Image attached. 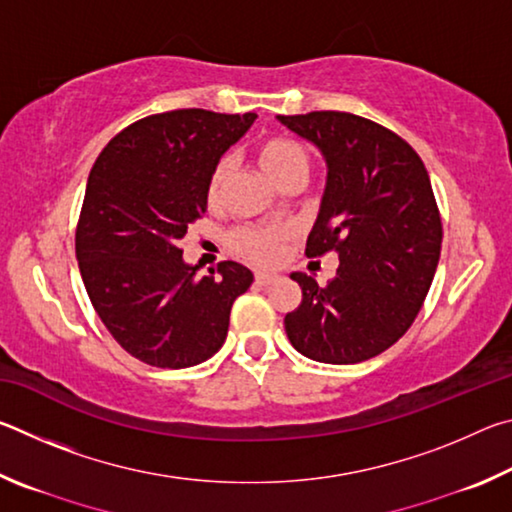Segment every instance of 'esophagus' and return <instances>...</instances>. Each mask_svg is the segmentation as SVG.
Wrapping results in <instances>:
<instances>
[{"label":"esophagus","instance_id":"34e87169","mask_svg":"<svg viewBox=\"0 0 512 512\" xmlns=\"http://www.w3.org/2000/svg\"><path fill=\"white\" fill-rule=\"evenodd\" d=\"M277 280L275 273H255V282L262 284V287H268V284H273Z\"/></svg>","mask_w":512,"mask_h":512}]
</instances>
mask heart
Here are the masks:
<instances>
[{
  "mask_svg": "<svg viewBox=\"0 0 512 512\" xmlns=\"http://www.w3.org/2000/svg\"><path fill=\"white\" fill-rule=\"evenodd\" d=\"M257 162L277 187L302 183L309 178L311 155L307 146L287 135H275L257 144ZM235 171L232 158H221L212 169L207 183V201L216 203ZM291 239V230L284 225H241L228 235L230 248L255 264H275L282 255L284 241Z\"/></svg>",
  "mask_w": 512,
  "mask_h": 512,
  "instance_id": "1",
  "label": "heart"
}]
</instances>
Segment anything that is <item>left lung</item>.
I'll use <instances>...</instances> for the list:
<instances>
[{
	"mask_svg": "<svg viewBox=\"0 0 512 512\" xmlns=\"http://www.w3.org/2000/svg\"><path fill=\"white\" fill-rule=\"evenodd\" d=\"M314 142L327 187L307 257L339 255L325 287L291 273L302 289L284 316L293 348L320 363H359L400 341L427 298L440 259L443 221L429 173L409 142L352 112L280 117Z\"/></svg>",
	"mask_w": 512,
	"mask_h": 512,
	"instance_id": "8db88e82",
	"label": "left lung"
}]
</instances>
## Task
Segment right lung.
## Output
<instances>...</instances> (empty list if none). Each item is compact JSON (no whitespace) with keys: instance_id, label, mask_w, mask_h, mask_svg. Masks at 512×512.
<instances>
[{"instance_id":"1","label":"right lung","mask_w":512,"mask_h":512,"mask_svg":"<svg viewBox=\"0 0 512 512\" xmlns=\"http://www.w3.org/2000/svg\"><path fill=\"white\" fill-rule=\"evenodd\" d=\"M255 112H160L99 153L76 225V259L94 311L121 348L155 368H189L221 350L230 309L253 284L237 262L210 275L183 262L178 239L207 207L221 155Z\"/></svg>"}]
</instances>
